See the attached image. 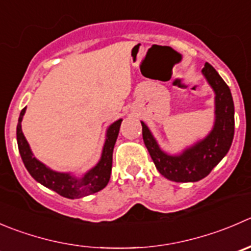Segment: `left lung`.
<instances>
[{
    "instance_id": "8db88e82",
    "label": "left lung",
    "mask_w": 251,
    "mask_h": 251,
    "mask_svg": "<svg viewBox=\"0 0 251 251\" xmlns=\"http://www.w3.org/2000/svg\"><path fill=\"white\" fill-rule=\"evenodd\" d=\"M202 75L215 92V123L206 137L179 154H169L159 147L148 126L141 121L143 142L155 168L163 176L175 182H195L207 176L227 154L234 137V103L229 87L208 62Z\"/></svg>"
}]
</instances>
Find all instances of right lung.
<instances>
[{
	"instance_id": "obj_1",
	"label": "right lung",
	"mask_w": 251,
	"mask_h": 251,
	"mask_svg": "<svg viewBox=\"0 0 251 251\" xmlns=\"http://www.w3.org/2000/svg\"><path fill=\"white\" fill-rule=\"evenodd\" d=\"M25 109L26 108H24L21 111V115L18 119L17 142H18V150L21 153L22 160H23L29 174L45 187L51 189L58 195L72 199V200L84 198V196L103 190L104 187L108 185L109 179H110L114 146H115L116 138H118L119 131H120L123 119L116 120L106 130L105 142H104L99 162L92 169H89L86 174L82 175L81 177H77L71 173H61L52 170L34 157L30 146H29L28 141L24 137L23 131H22V120H23V116L25 114Z\"/></svg>"
}]
</instances>
